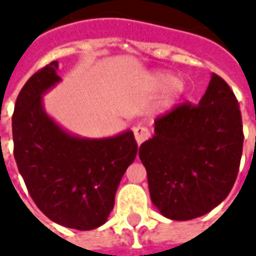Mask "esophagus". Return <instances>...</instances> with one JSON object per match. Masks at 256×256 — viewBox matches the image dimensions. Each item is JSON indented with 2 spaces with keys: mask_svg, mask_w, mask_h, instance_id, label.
<instances>
[{
  "mask_svg": "<svg viewBox=\"0 0 256 256\" xmlns=\"http://www.w3.org/2000/svg\"><path fill=\"white\" fill-rule=\"evenodd\" d=\"M133 133H134V137H136V141H137V144H142L144 141L150 138V130L144 126H136L133 128Z\"/></svg>",
  "mask_w": 256,
  "mask_h": 256,
  "instance_id": "esophagus-1",
  "label": "esophagus"
}]
</instances>
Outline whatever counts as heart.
Masks as SVG:
<instances>
[{
  "mask_svg": "<svg viewBox=\"0 0 256 256\" xmlns=\"http://www.w3.org/2000/svg\"><path fill=\"white\" fill-rule=\"evenodd\" d=\"M146 86L150 90H162L160 96L150 106L152 114H166L176 106L186 90V84L181 78H174L167 71H154L146 75Z\"/></svg>",
  "mask_w": 256,
  "mask_h": 256,
  "instance_id": "obj_1",
  "label": "heart"
}]
</instances>
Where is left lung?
Instances as JSON below:
<instances>
[{"mask_svg": "<svg viewBox=\"0 0 256 256\" xmlns=\"http://www.w3.org/2000/svg\"><path fill=\"white\" fill-rule=\"evenodd\" d=\"M242 141L236 97L211 74L198 106L182 104L156 119L154 137L140 146L154 206L174 220L210 212L234 185Z\"/></svg>", "mask_w": 256, "mask_h": 256, "instance_id": "1", "label": "left lung"}]
</instances>
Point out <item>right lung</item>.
<instances>
[{"label":"right lung","mask_w":256,"mask_h":256,"mask_svg":"<svg viewBox=\"0 0 256 256\" xmlns=\"http://www.w3.org/2000/svg\"><path fill=\"white\" fill-rule=\"evenodd\" d=\"M58 68V62L48 64L20 90L12 118L14 160L34 203L49 220L92 230L108 220L138 146L132 130L88 138L62 128L44 106V96L62 82Z\"/></svg>","instance_id":"obj_1"}]
</instances>
